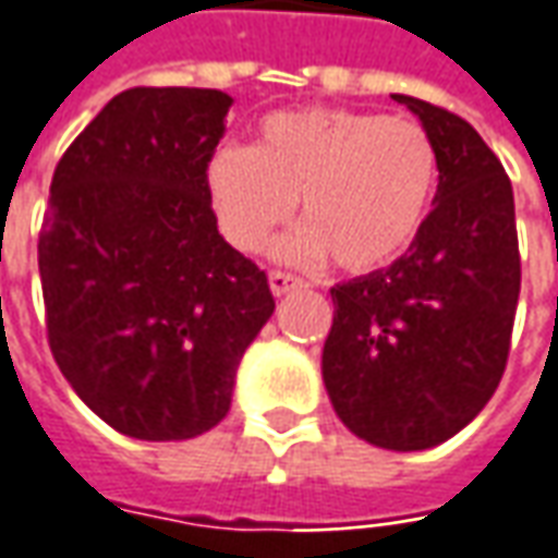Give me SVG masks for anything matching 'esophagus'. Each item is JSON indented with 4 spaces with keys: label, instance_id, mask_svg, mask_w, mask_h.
<instances>
[{
    "label": "esophagus",
    "instance_id": "1",
    "mask_svg": "<svg viewBox=\"0 0 558 558\" xmlns=\"http://www.w3.org/2000/svg\"><path fill=\"white\" fill-rule=\"evenodd\" d=\"M268 287H271V293L275 295H283V293H290L293 287H299V278L290 275V271H280V268H275V271H268Z\"/></svg>",
    "mask_w": 558,
    "mask_h": 558
}]
</instances>
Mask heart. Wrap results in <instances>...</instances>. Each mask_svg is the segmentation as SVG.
<instances>
[{"label": "heart", "instance_id": "obj_1", "mask_svg": "<svg viewBox=\"0 0 558 558\" xmlns=\"http://www.w3.org/2000/svg\"><path fill=\"white\" fill-rule=\"evenodd\" d=\"M437 177V146L418 121L332 106L271 112L250 149L222 146L207 161L216 222L234 247H265L299 201L305 229L280 253H327L348 275L388 268L415 244Z\"/></svg>", "mask_w": 558, "mask_h": 558}]
</instances>
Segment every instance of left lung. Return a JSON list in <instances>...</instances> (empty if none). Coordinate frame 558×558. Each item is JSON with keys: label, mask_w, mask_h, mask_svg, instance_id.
I'll list each match as a JSON object with an SVG mask.
<instances>
[{"label": "left lung", "mask_w": 558, "mask_h": 558, "mask_svg": "<svg viewBox=\"0 0 558 558\" xmlns=\"http://www.w3.org/2000/svg\"><path fill=\"white\" fill-rule=\"evenodd\" d=\"M430 134L437 204L397 263L336 283L324 385L360 439L415 452L454 437L501 381L519 302L513 185L461 116L393 94Z\"/></svg>", "instance_id": "left-lung-1"}]
</instances>
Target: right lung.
<instances>
[{
	"instance_id": "1",
	"label": "right lung",
	"mask_w": 558,
	"mask_h": 558,
	"mask_svg": "<svg viewBox=\"0 0 558 558\" xmlns=\"http://www.w3.org/2000/svg\"><path fill=\"white\" fill-rule=\"evenodd\" d=\"M229 106L214 88L121 90L51 180L48 344L82 403L134 439H192L222 422L238 363L275 311L207 192Z\"/></svg>"
}]
</instances>
